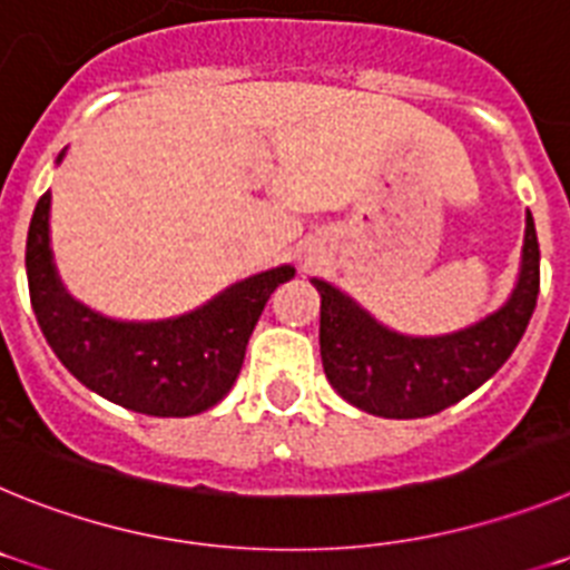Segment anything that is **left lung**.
Listing matches in <instances>:
<instances>
[{
	"mask_svg": "<svg viewBox=\"0 0 570 570\" xmlns=\"http://www.w3.org/2000/svg\"><path fill=\"white\" fill-rule=\"evenodd\" d=\"M314 285L322 296V367L336 394L367 414L416 420L440 414L476 391L513 354L537 308L540 242L528 214L522 271L511 299L471 328L434 340L394 334L328 282L314 279Z\"/></svg>",
	"mask_w": 570,
	"mask_h": 570,
	"instance_id": "obj_1",
	"label": "left lung"
}]
</instances>
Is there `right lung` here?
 I'll use <instances>...</instances> for the list:
<instances>
[{
  "label": "right lung",
  "instance_id": "add662e5",
  "mask_svg": "<svg viewBox=\"0 0 570 570\" xmlns=\"http://www.w3.org/2000/svg\"><path fill=\"white\" fill-rule=\"evenodd\" d=\"M48 210L50 194H42L30 219L24 268L39 328L70 374L105 400L148 416H194L223 400L239 376L265 302L294 268L282 265L236 282L176 320L114 322L65 294L50 259Z\"/></svg>",
  "mask_w": 570,
  "mask_h": 570
}]
</instances>
